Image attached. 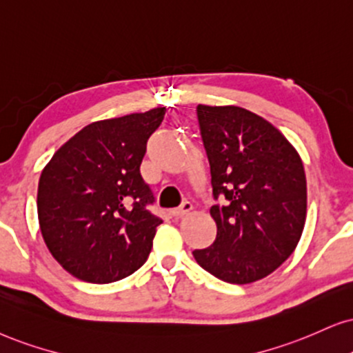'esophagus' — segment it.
Returning a JSON list of instances; mask_svg holds the SVG:
<instances>
[{"instance_id":"1","label":"esophagus","mask_w":353,"mask_h":353,"mask_svg":"<svg viewBox=\"0 0 353 353\" xmlns=\"http://www.w3.org/2000/svg\"><path fill=\"white\" fill-rule=\"evenodd\" d=\"M192 208H194V205H192L190 202H184V203L181 205V207L174 208L172 212H171V215L174 218H182L184 215H187V213H189V212H192Z\"/></svg>"}]
</instances>
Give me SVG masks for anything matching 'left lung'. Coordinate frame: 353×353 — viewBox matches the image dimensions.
<instances>
[{"instance_id": "8db88e82", "label": "left lung", "mask_w": 353, "mask_h": 353, "mask_svg": "<svg viewBox=\"0 0 353 353\" xmlns=\"http://www.w3.org/2000/svg\"><path fill=\"white\" fill-rule=\"evenodd\" d=\"M212 174L216 239L199 265L228 283H251L295 251L306 220V176L296 150L270 122L236 105H197Z\"/></svg>"}]
</instances>
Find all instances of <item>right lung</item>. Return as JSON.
<instances>
[{"mask_svg": "<svg viewBox=\"0 0 353 353\" xmlns=\"http://www.w3.org/2000/svg\"><path fill=\"white\" fill-rule=\"evenodd\" d=\"M166 107L86 125L52 156L39 181L40 231L58 264L79 280L110 283L140 269L163 220L140 174Z\"/></svg>", "mask_w": 353, "mask_h": 353, "instance_id": "1", "label": "right lung"}]
</instances>
